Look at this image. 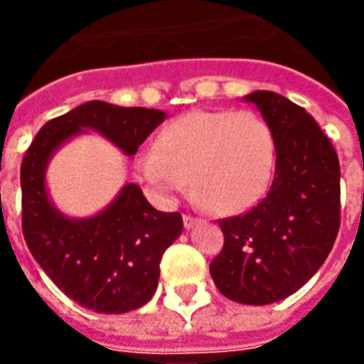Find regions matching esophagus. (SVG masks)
<instances>
[{"label": "esophagus", "instance_id": "34e87169", "mask_svg": "<svg viewBox=\"0 0 364 364\" xmlns=\"http://www.w3.org/2000/svg\"><path fill=\"white\" fill-rule=\"evenodd\" d=\"M196 223H198V219H196V217H193V215L183 217V225H185V228H187V230L188 228H193Z\"/></svg>", "mask_w": 364, "mask_h": 364}]
</instances>
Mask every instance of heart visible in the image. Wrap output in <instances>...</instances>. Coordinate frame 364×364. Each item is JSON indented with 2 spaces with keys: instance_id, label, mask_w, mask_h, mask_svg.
<instances>
[{
  "instance_id": "b5f03b06",
  "label": "heart",
  "mask_w": 364,
  "mask_h": 364,
  "mask_svg": "<svg viewBox=\"0 0 364 364\" xmlns=\"http://www.w3.org/2000/svg\"><path fill=\"white\" fill-rule=\"evenodd\" d=\"M137 179L162 200L185 193L215 213H240L266 194L276 171V137L253 111L196 109L160 128L137 154Z\"/></svg>"
}]
</instances>
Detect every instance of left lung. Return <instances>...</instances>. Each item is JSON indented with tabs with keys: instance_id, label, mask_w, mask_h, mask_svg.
<instances>
[{
	"instance_id": "obj_1",
	"label": "left lung",
	"mask_w": 364,
	"mask_h": 364,
	"mask_svg": "<svg viewBox=\"0 0 364 364\" xmlns=\"http://www.w3.org/2000/svg\"><path fill=\"white\" fill-rule=\"evenodd\" d=\"M276 137V173L253 210L219 221L225 245L210 264L217 289L240 304L287 299L331 253L340 228V164L314 117L282 94L245 96Z\"/></svg>"
}]
</instances>
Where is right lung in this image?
I'll list each match as a JSON object with an SVG mask.
<instances>
[{
	"label": "right lung",
	"mask_w": 364,
	"mask_h": 364,
	"mask_svg": "<svg viewBox=\"0 0 364 364\" xmlns=\"http://www.w3.org/2000/svg\"><path fill=\"white\" fill-rule=\"evenodd\" d=\"M164 119V111L94 100L48 121L26 151L20 166L24 240L54 285L82 308L126 314L147 304L159 287L162 253L181 236L183 219L154 210L136 183L124 185L96 215L71 219L48 198V162L87 130L132 156Z\"/></svg>",
	"instance_id": "1"
}]
</instances>
